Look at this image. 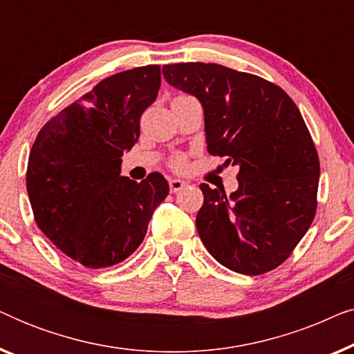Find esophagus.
Listing matches in <instances>:
<instances>
[{
	"label": "esophagus",
	"instance_id": "34e87169",
	"mask_svg": "<svg viewBox=\"0 0 354 354\" xmlns=\"http://www.w3.org/2000/svg\"><path fill=\"white\" fill-rule=\"evenodd\" d=\"M185 187H187V183L180 180V178H171V180H169V188H171V193L180 192L182 188H185Z\"/></svg>",
	"mask_w": 354,
	"mask_h": 354
}]
</instances>
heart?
Segmentation results:
<instances>
[{"mask_svg":"<svg viewBox=\"0 0 354 354\" xmlns=\"http://www.w3.org/2000/svg\"><path fill=\"white\" fill-rule=\"evenodd\" d=\"M174 166H176V167H182V166H183V161H182V159H176V162H174Z\"/></svg>","mask_w":354,"mask_h":354,"instance_id":"1","label":"heart"}]
</instances>
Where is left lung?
<instances>
[{"instance_id":"left-lung-1","label":"left lung","mask_w":354,"mask_h":354,"mask_svg":"<svg viewBox=\"0 0 354 354\" xmlns=\"http://www.w3.org/2000/svg\"><path fill=\"white\" fill-rule=\"evenodd\" d=\"M162 75L201 103L207 151L239 166L230 195L200 185L201 241L234 272L275 269L316 214L321 169L301 113L280 86L225 66L182 62L164 66Z\"/></svg>"}]
</instances>
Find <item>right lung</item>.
Instances as JSON below:
<instances>
[{
    "label": "right lung",
    "instance_id": "1",
    "mask_svg": "<svg viewBox=\"0 0 354 354\" xmlns=\"http://www.w3.org/2000/svg\"><path fill=\"white\" fill-rule=\"evenodd\" d=\"M161 67L145 66L101 80L38 132L27 193L40 230L85 268L122 263L142 243L169 183L120 176L140 137V118L156 100Z\"/></svg>",
    "mask_w": 354,
    "mask_h": 354
}]
</instances>
